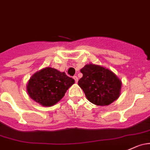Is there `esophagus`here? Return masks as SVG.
I'll use <instances>...</instances> for the list:
<instances>
[{
    "instance_id": "esophagus-1",
    "label": "esophagus",
    "mask_w": 150,
    "mask_h": 150,
    "mask_svg": "<svg viewBox=\"0 0 150 150\" xmlns=\"http://www.w3.org/2000/svg\"><path fill=\"white\" fill-rule=\"evenodd\" d=\"M73 78H74V80H75V83H78V77L73 76Z\"/></svg>"
}]
</instances>
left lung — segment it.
I'll list each match as a JSON object with an SVG mask.
<instances>
[{"instance_id": "left-lung-1", "label": "left lung", "mask_w": 150, "mask_h": 150, "mask_svg": "<svg viewBox=\"0 0 150 150\" xmlns=\"http://www.w3.org/2000/svg\"><path fill=\"white\" fill-rule=\"evenodd\" d=\"M80 72L83 77L78 81V85L90 102L104 106L119 98L122 82L109 69L90 63L86 64Z\"/></svg>"}]
</instances>
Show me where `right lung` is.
<instances>
[{
    "label": "right lung",
    "instance_id": "add662e5",
    "mask_svg": "<svg viewBox=\"0 0 150 150\" xmlns=\"http://www.w3.org/2000/svg\"><path fill=\"white\" fill-rule=\"evenodd\" d=\"M75 83V80L64 72L45 67L34 74L26 85L29 97L43 106L54 105L64 97L66 91Z\"/></svg>",
    "mask_w": 150,
    "mask_h": 150
}]
</instances>
